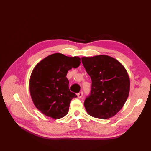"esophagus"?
I'll use <instances>...</instances> for the list:
<instances>
[{"label":"esophagus","instance_id":"obj_1","mask_svg":"<svg viewBox=\"0 0 151 151\" xmlns=\"http://www.w3.org/2000/svg\"><path fill=\"white\" fill-rule=\"evenodd\" d=\"M83 91H81V92H79L78 94H77V96H78L79 98H81L82 97H83Z\"/></svg>","mask_w":151,"mask_h":151}]
</instances>
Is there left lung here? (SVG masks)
Masks as SVG:
<instances>
[{"label":"left lung","instance_id":"left-lung-1","mask_svg":"<svg viewBox=\"0 0 151 151\" xmlns=\"http://www.w3.org/2000/svg\"><path fill=\"white\" fill-rule=\"evenodd\" d=\"M92 81L84 105L89 115L108 119L115 115L129 94L130 79L125 68L116 59L105 55L81 58Z\"/></svg>","mask_w":151,"mask_h":151}]
</instances>
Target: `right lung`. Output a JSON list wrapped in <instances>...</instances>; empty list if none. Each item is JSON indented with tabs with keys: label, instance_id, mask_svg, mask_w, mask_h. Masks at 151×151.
I'll use <instances>...</instances> for the list:
<instances>
[{
	"label": "right lung",
	"instance_id": "obj_1",
	"mask_svg": "<svg viewBox=\"0 0 151 151\" xmlns=\"http://www.w3.org/2000/svg\"><path fill=\"white\" fill-rule=\"evenodd\" d=\"M80 58L54 53L39 62L31 73L29 91L33 103L44 115L55 119L68 113L72 98L77 95L68 88L67 72L79 67Z\"/></svg>",
	"mask_w": 151,
	"mask_h": 151
}]
</instances>
